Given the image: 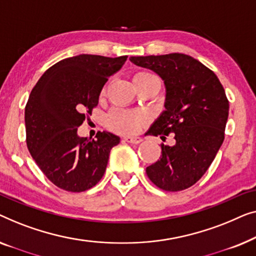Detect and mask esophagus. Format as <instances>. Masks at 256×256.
Returning <instances> with one entry per match:
<instances>
[{"instance_id": "1", "label": "esophagus", "mask_w": 256, "mask_h": 256, "mask_svg": "<svg viewBox=\"0 0 256 256\" xmlns=\"http://www.w3.org/2000/svg\"><path fill=\"white\" fill-rule=\"evenodd\" d=\"M124 142H126L128 144H139L142 142V139L140 138V136H124Z\"/></svg>"}]
</instances>
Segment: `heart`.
I'll return each instance as SVG.
<instances>
[{
  "instance_id": "obj_1",
  "label": "heart",
  "mask_w": 256,
  "mask_h": 256,
  "mask_svg": "<svg viewBox=\"0 0 256 256\" xmlns=\"http://www.w3.org/2000/svg\"><path fill=\"white\" fill-rule=\"evenodd\" d=\"M158 78L156 75L148 72H139L133 76V84ZM148 122L146 112L140 110H124L114 109L106 118V124L114 132L120 134H133L139 131V128Z\"/></svg>"
}]
</instances>
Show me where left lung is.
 <instances>
[{
	"label": "left lung",
	"mask_w": 256,
	"mask_h": 256,
	"mask_svg": "<svg viewBox=\"0 0 256 256\" xmlns=\"http://www.w3.org/2000/svg\"><path fill=\"white\" fill-rule=\"evenodd\" d=\"M136 66L154 72L166 88L164 110L147 134L172 133L175 144L162 145V156L146 174L164 192H181L198 181L210 167L222 142L228 100L214 72L182 53L131 56Z\"/></svg>",
	"instance_id": "obj_1"
}]
</instances>
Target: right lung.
<instances>
[{
	"instance_id": "1",
	"label": "right lung",
	"mask_w": 256,
	"mask_h": 256,
	"mask_svg": "<svg viewBox=\"0 0 256 256\" xmlns=\"http://www.w3.org/2000/svg\"><path fill=\"white\" fill-rule=\"evenodd\" d=\"M126 59L67 58L50 67L32 89L25 106L26 145L38 167L60 189L86 192L104 175L110 150L120 138L106 131L95 140L82 138L78 128L98 104L108 78Z\"/></svg>"
}]
</instances>
